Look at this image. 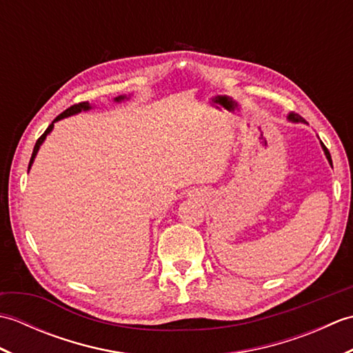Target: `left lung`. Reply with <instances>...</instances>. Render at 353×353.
Segmentation results:
<instances>
[{"label": "left lung", "instance_id": "obj_1", "mask_svg": "<svg viewBox=\"0 0 353 353\" xmlns=\"http://www.w3.org/2000/svg\"><path fill=\"white\" fill-rule=\"evenodd\" d=\"M288 119H290V121H292V123H305V124H306L305 119H303L301 115H297V114H290V115H288ZM321 147H323V150H325V154H326V157H327L329 163H332V161H331V154H329L327 148L323 145V142H321Z\"/></svg>", "mask_w": 353, "mask_h": 353}]
</instances>
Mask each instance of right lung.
Returning <instances> with one entry per match:
<instances>
[{"mask_svg": "<svg viewBox=\"0 0 353 353\" xmlns=\"http://www.w3.org/2000/svg\"><path fill=\"white\" fill-rule=\"evenodd\" d=\"M124 99H125V95H119V97H117L115 101H117V103H119V101H123ZM89 109H91V106H89V103H88V101H83V103L74 104V106H71V108L66 109L65 112H62V114L59 115V117L54 119V121H52V123L48 125V129L43 132L42 137L36 141V145H34V148H33V153H32V159H30V163H28V170H30V167H32V163H33V161H34V157H36L37 152H39V147L42 145V142L45 141V138H47V134L52 130V127H54V123H56V121H59V119L66 118V117H70V115H76V114H79V112H81V110H89Z\"/></svg>", "mask_w": 353, "mask_h": 353, "instance_id": "1", "label": "right lung"}]
</instances>
